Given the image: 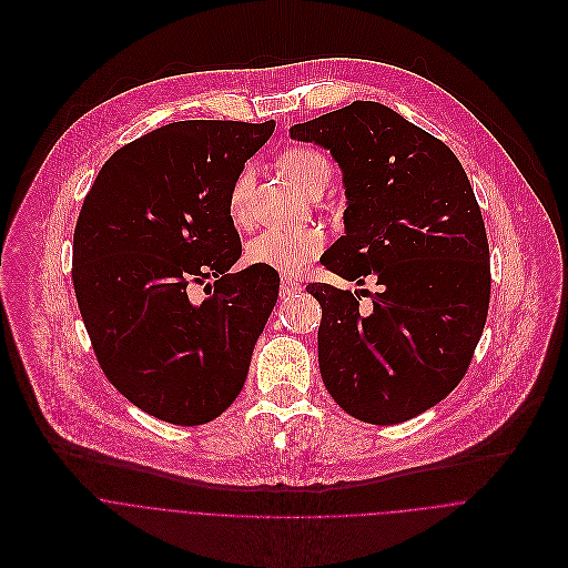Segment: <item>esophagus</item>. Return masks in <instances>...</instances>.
<instances>
[{"mask_svg":"<svg viewBox=\"0 0 568 568\" xmlns=\"http://www.w3.org/2000/svg\"><path fill=\"white\" fill-rule=\"evenodd\" d=\"M300 291H302L300 282H295L291 277H282V282H280V297H291V295H295Z\"/></svg>","mask_w":568,"mask_h":568,"instance_id":"esophagus-1","label":"esophagus"}]
</instances>
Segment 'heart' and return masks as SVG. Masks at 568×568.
Instances as JSON below:
<instances>
[{"instance_id": "heart-1", "label": "heart", "mask_w": 568, "mask_h": 568, "mask_svg": "<svg viewBox=\"0 0 568 568\" xmlns=\"http://www.w3.org/2000/svg\"><path fill=\"white\" fill-rule=\"evenodd\" d=\"M282 165L288 172V176L306 194H311L315 187H325L332 174L324 153L315 149H293L282 158ZM251 187H253V170L251 165H246L236 176L230 190V201H227L230 216L239 225L248 221ZM324 234L313 227H302V230L271 227L260 232L248 243L246 260L251 264L266 266L284 275H297L324 251Z\"/></svg>"}]
</instances>
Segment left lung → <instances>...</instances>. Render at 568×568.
Segmentation results:
<instances>
[{"label":"left lung","mask_w":568,"mask_h":568,"mask_svg":"<svg viewBox=\"0 0 568 568\" xmlns=\"http://www.w3.org/2000/svg\"><path fill=\"white\" fill-rule=\"evenodd\" d=\"M343 172L345 236L324 266L383 286L361 295L313 282L322 304L320 369L345 413L400 424L464 378L489 306V248L473 185L455 153L394 109L356 100L291 126Z\"/></svg>","instance_id":"1"}]
</instances>
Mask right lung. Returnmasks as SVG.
I'll use <instances>...</instances> for the list:
<instances>
[{"mask_svg": "<svg viewBox=\"0 0 568 568\" xmlns=\"http://www.w3.org/2000/svg\"><path fill=\"white\" fill-rule=\"evenodd\" d=\"M275 122L185 120L115 151L84 196L72 280L95 358L149 415L196 426L232 405L280 275L243 253L230 190ZM214 278L203 303L189 288Z\"/></svg>", "mask_w": 568, "mask_h": 568, "instance_id": "1", "label": "right lung"}]
</instances>
